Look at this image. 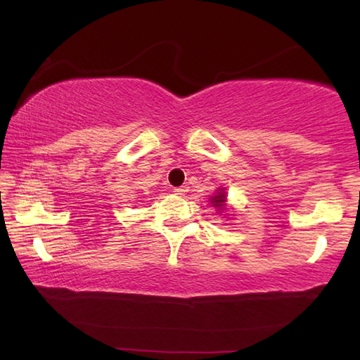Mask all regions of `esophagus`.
I'll return each instance as SVG.
<instances>
[{
  "instance_id": "obj_1",
  "label": "esophagus",
  "mask_w": 360,
  "mask_h": 360,
  "mask_svg": "<svg viewBox=\"0 0 360 360\" xmlns=\"http://www.w3.org/2000/svg\"><path fill=\"white\" fill-rule=\"evenodd\" d=\"M188 192V187L187 186H181V187H176L174 188V193L176 195H186Z\"/></svg>"
}]
</instances>
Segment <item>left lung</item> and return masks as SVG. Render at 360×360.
<instances>
[{
	"mask_svg": "<svg viewBox=\"0 0 360 360\" xmlns=\"http://www.w3.org/2000/svg\"><path fill=\"white\" fill-rule=\"evenodd\" d=\"M225 202H227V193H225V188H217L214 197H211V205L217 208L219 212L225 210Z\"/></svg>",
	"mask_w": 360,
	"mask_h": 360,
	"instance_id": "obj_1",
	"label": "left lung"
}]
</instances>
